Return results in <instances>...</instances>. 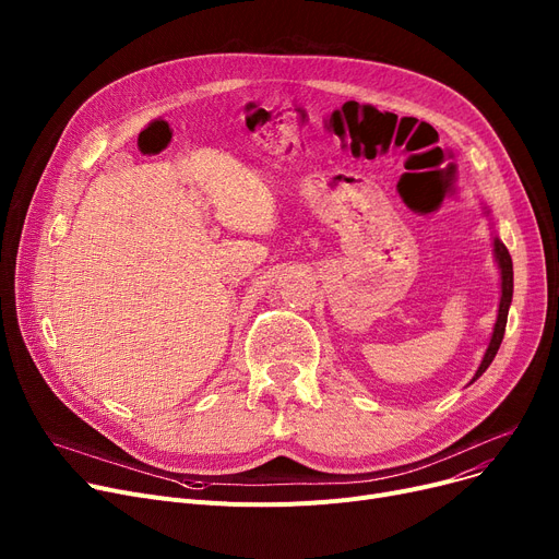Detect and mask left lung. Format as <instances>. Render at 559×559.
I'll return each instance as SVG.
<instances>
[{"mask_svg": "<svg viewBox=\"0 0 559 559\" xmlns=\"http://www.w3.org/2000/svg\"><path fill=\"white\" fill-rule=\"evenodd\" d=\"M493 255H496V262H498V270H501V304H498V317H496V324H493V333H491V340H489V346L485 350L483 356V362L474 376L480 378L487 367L491 365V360L496 358L498 354V346H501L503 342V335H506V324H508V310H510V304H512V289H514V272H512V258H510V251L508 247L493 238Z\"/></svg>", "mask_w": 559, "mask_h": 559, "instance_id": "1", "label": "left lung"}]
</instances>
